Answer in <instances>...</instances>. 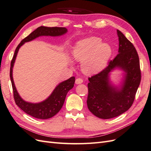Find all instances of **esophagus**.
Instances as JSON below:
<instances>
[{"instance_id":"1","label":"esophagus","mask_w":151,"mask_h":151,"mask_svg":"<svg viewBox=\"0 0 151 151\" xmlns=\"http://www.w3.org/2000/svg\"><path fill=\"white\" fill-rule=\"evenodd\" d=\"M83 82V80L81 78H77L76 80V83L77 84H81Z\"/></svg>"}]
</instances>
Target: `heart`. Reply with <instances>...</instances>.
<instances>
[{"label": "heart", "mask_w": 151, "mask_h": 151, "mask_svg": "<svg viewBox=\"0 0 151 151\" xmlns=\"http://www.w3.org/2000/svg\"><path fill=\"white\" fill-rule=\"evenodd\" d=\"M111 54L109 45L101 43L96 37L79 41L73 51L76 61L82 62L83 71L88 75L101 72L107 64Z\"/></svg>", "instance_id": "b5f03b06"}]
</instances>
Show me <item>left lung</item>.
Here are the masks:
<instances>
[{
  "label": "left lung",
  "mask_w": 151,
  "mask_h": 151,
  "mask_svg": "<svg viewBox=\"0 0 151 151\" xmlns=\"http://www.w3.org/2000/svg\"><path fill=\"white\" fill-rule=\"evenodd\" d=\"M119 54L107 67L88 78L87 106L94 115L109 119L118 116L131 108L141 81V70L137 51L123 33L117 30ZM119 67L126 72L123 85L113 87L109 80V72Z\"/></svg>",
  "instance_id": "left-lung-1"
}]
</instances>
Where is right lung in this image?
I'll list each match as a JSON object with an SVG mask.
<instances>
[{
	"instance_id": "1",
	"label": "right lung",
	"mask_w": 151,
	"mask_h": 151,
	"mask_svg": "<svg viewBox=\"0 0 151 151\" xmlns=\"http://www.w3.org/2000/svg\"><path fill=\"white\" fill-rule=\"evenodd\" d=\"M67 29L65 27H48L41 26L39 27L32 32L30 35L22 40L16 48L13 59L11 62L10 67V79L13 91V97L16 104L22 110L35 118L40 119H47L54 116L60 111L65 100L66 96L70 90L73 87L75 83V78L71 77L70 78L60 83L52 91V94L45 101L40 103H30L24 101L18 94L14 86L13 79V67L15 59L20 47L25 42H30L41 36H58L65 34Z\"/></svg>"
}]
</instances>
